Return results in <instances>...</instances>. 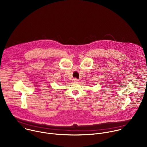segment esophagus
<instances>
[{
    "instance_id": "obj_1",
    "label": "esophagus",
    "mask_w": 147,
    "mask_h": 147,
    "mask_svg": "<svg viewBox=\"0 0 147 147\" xmlns=\"http://www.w3.org/2000/svg\"><path fill=\"white\" fill-rule=\"evenodd\" d=\"M73 82H77L78 81V79H77V78H73Z\"/></svg>"
}]
</instances>
